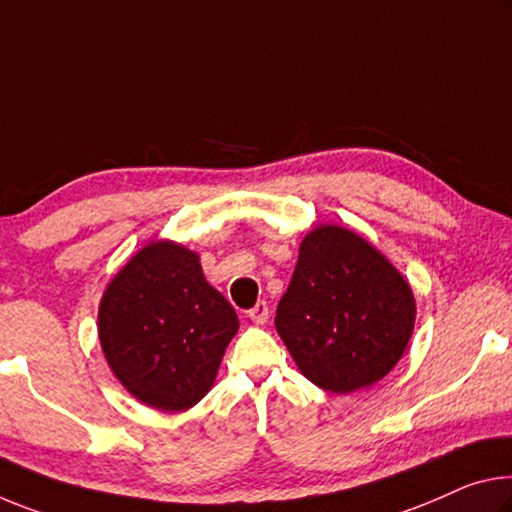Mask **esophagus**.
I'll return each instance as SVG.
<instances>
[{
	"label": "esophagus",
	"instance_id": "34e87169",
	"mask_svg": "<svg viewBox=\"0 0 512 512\" xmlns=\"http://www.w3.org/2000/svg\"><path fill=\"white\" fill-rule=\"evenodd\" d=\"M248 316L255 323H266V319H269V305H266V300H259V303H255V307H250Z\"/></svg>",
	"mask_w": 512,
	"mask_h": 512
}]
</instances>
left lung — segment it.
Wrapping results in <instances>:
<instances>
[{"mask_svg": "<svg viewBox=\"0 0 512 512\" xmlns=\"http://www.w3.org/2000/svg\"><path fill=\"white\" fill-rule=\"evenodd\" d=\"M275 328L307 380L348 394L399 362L415 328V296L371 243L321 225L300 243Z\"/></svg>", "mask_w": 512, "mask_h": 512, "instance_id": "1", "label": "left lung"}]
</instances>
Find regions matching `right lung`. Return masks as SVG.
Returning a JSON list of instances; mask_svg holds the SVG:
<instances>
[{"label": "right lung", "mask_w": 512, "mask_h": 512, "mask_svg": "<svg viewBox=\"0 0 512 512\" xmlns=\"http://www.w3.org/2000/svg\"><path fill=\"white\" fill-rule=\"evenodd\" d=\"M237 312L202 275L198 255L150 243L120 271L100 303L109 367L157 410L191 408L205 396L234 332Z\"/></svg>", "instance_id": "1"}]
</instances>
